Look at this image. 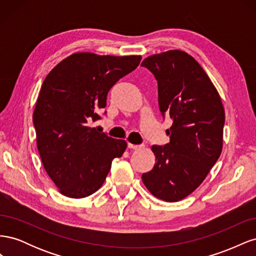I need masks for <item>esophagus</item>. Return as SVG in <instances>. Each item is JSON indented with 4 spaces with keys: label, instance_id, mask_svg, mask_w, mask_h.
<instances>
[{
    "label": "esophagus",
    "instance_id": "esophagus-1",
    "mask_svg": "<svg viewBox=\"0 0 256 256\" xmlns=\"http://www.w3.org/2000/svg\"><path fill=\"white\" fill-rule=\"evenodd\" d=\"M128 147L129 148H131V150H138V148H141V145H136V144H131V143H128Z\"/></svg>",
    "mask_w": 256,
    "mask_h": 256
}]
</instances>
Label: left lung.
Wrapping results in <instances>:
<instances>
[{"mask_svg": "<svg viewBox=\"0 0 256 256\" xmlns=\"http://www.w3.org/2000/svg\"><path fill=\"white\" fill-rule=\"evenodd\" d=\"M158 82L162 118L173 124L170 143L154 145L156 164L142 175L154 196L177 202L203 182L222 152L226 114L209 76L188 53L172 50L146 58L141 64Z\"/></svg>", "mask_w": 256, "mask_h": 256, "instance_id": "8db88e82", "label": "left lung"}]
</instances>
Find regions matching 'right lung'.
Instances as JSON below:
<instances>
[{"label":"right lung","mask_w":256,"mask_h":256,"mask_svg":"<svg viewBox=\"0 0 256 256\" xmlns=\"http://www.w3.org/2000/svg\"><path fill=\"white\" fill-rule=\"evenodd\" d=\"M141 58L74 53L46 76L33 124L44 168L62 194H92L104 182L113 159L125 152V140L98 132L90 124L102 120L98 113L106 106L108 92Z\"/></svg>","instance_id":"1"}]
</instances>
